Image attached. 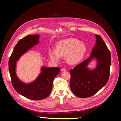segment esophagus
<instances>
[{"label": "esophagus", "mask_w": 121, "mask_h": 121, "mask_svg": "<svg viewBox=\"0 0 121 121\" xmlns=\"http://www.w3.org/2000/svg\"><path fill=\"white\" fill-rule=\"evenodd\" d=\"M66 71V69H65V68H61V72H64Z\"/></svg>", "instance_id": "esophagus-1"}]
</instances>
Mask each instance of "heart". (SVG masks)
<instances>
[{"label": "heart", "instance_id": "b5f03b06", "mask_svg": "<svg viewBox=\"0 0 121 121\" xmlns=\"http://www.w3.org/2000/svg\"><path fill=\"white\" fill-rule=\"evenodd\" d=\"M87 52L86 45L75 38H68L58 42L56 50L50 49L49 56L52 60L58 62L60 57L65 56L69 64L75 65L81 61Z\"/></svg>", "mask_w": 121, "mask_h": 121}]
</instances>
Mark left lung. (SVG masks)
Segmentation results:
<instances>
[{
    "mask_svg": "<svg viewBox=\"0 0 121 121\" xmlns=\"http://www.w3.org/2000/svg\"><path fill=\"white\" fill-rule=\"evenodd\" d=\"M95 35L96 44L90 57L69 71V85L72 92L78 97L94 95L106 85L109 79L111 53L100 36ZM93 59L96 60V67L91 69L87 65Z\"/></svg>",
    "mask_w": 121,
    "mask_h": 121,
    "instance_id": "8db88e82",
    "label": "left lung"
}]
</instances>
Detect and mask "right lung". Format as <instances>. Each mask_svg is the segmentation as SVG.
Segmentation results:
<instances>
[{"label":"right lung","mask_w":121,"mask_h":121,"mask_svg":"<svg viewBox=\"0 0 121 121\" xmlns=\"http://www.w3.org/2000/svg\"><path fill=\"white\" fill-rule=\"evenodd\" d=\"M39 35H29L17 42L11 54L9 61V69L11 81L17 93L28 99L42 100L49 96L52 92L54 78L59 74V68L41 67V73L34 81L29 83L22 82L16 74L17 61L24 54L39 43Z\"/></svg>","instance_id":"add662e5"}]
</instances>
